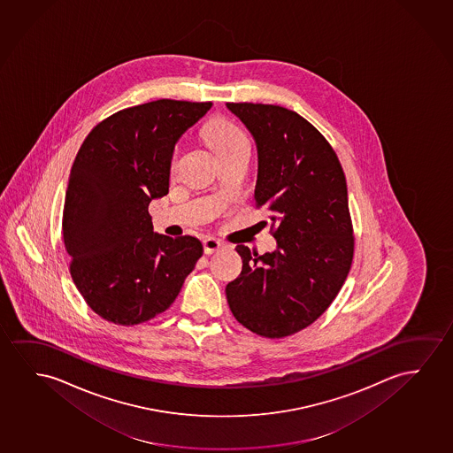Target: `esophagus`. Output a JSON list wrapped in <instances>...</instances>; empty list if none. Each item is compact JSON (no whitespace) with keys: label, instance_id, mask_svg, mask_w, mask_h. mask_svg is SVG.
Returning a JSON list of instances; mask_svg holds the SVG:
<instances>
[{"label":"esophagus","instance_id":"1","mask_svg":"<svg viewBox=\"0 0 453 453\" xmlns=\"http://www.w3.org/2000/svg\"><path fill=\"white\" fill-rule=\"evenodd\" d=\"M224 250L223 242H219L217 238H213V236H209V238H205L203 240V252L210 256V254H213V252H218V250Z\"/></svg>","mask_w":453,"mask_h":453}]
</instances>
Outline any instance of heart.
I'll return each instance as SVG.
<instances>
[{
  "label": "heart",
  "mask_w": 453,
  "mask_h": 453,
  "mask_svg": "<svg viewBox=\"0 0 453 453\" xmlns=\"http://www.w3.org/2000/svg\"><path fill=\"white\" fill-rule=\"evenodd\" d=\"M203 138L207 140L210 148L218 157L224 158L243 150H250V138L244 134L242 127L223 117H215L203 126ZM179 156V146L173 150L171 154L170 168L174 170Z\"/></svg>",
  "instance_id": "obj_1"
}]
</instances>
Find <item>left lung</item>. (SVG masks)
<instances>
[{
    "label": "left lung",
    "instance_id": "8db88e82",
    "mask_svg": "<svg viewBox=\"0 0 453 453\" xmlns=\"http://www.w3.org/2000/svg\"><path fill=\"white\" fill-rule=\"evenodd\" d=\"M227 109L256 140V205L269 211L277 250L258 256L238 244L243 269L226 296L244 327L283 338L313 324L348 277L354 229L346 176L334 148L299 113L254 103Z\"/></svg>",
    "mask_w": 453,
    "mask_h": 453
}]
</instances>
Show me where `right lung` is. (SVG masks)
I'll return each mask as SVG.
<instances>
[{"mask_svg": "<svg viewBox=\"0 0 453 453\" xmlns=\"http://www.w3.org/2000/svg\"><path fill=\"white\" fill-rule=\"evenodd\" d=\"M210 107L134 105L103 119L79 148L62 235L73 282L105 321L137 326L164 313L203 256L195 236L156 234L148 205L168 193L174 144Z\"/></svg>", "mask_w": 453, "mask_h": 453, "instance_id": "right-lung-1", "label": "right lung"}]
</instances>
